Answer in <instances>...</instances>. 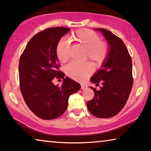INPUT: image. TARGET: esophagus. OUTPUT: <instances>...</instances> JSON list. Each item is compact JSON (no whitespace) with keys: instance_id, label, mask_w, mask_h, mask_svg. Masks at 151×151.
Masks as SVG:
<instances>
[{"instance_id":"34e87169","label":"esophagus","mask_w":151,"mask_h":151,"mask_svg":"<svg viewBox=\"0 0 151 151\" xmlns=\"http://www.w3.org/2000/svg\"><path fill=\"white\" fill-rule=\"evenodd\" d=\"M87 88H88V86H87L86 84H85V83L81 84V88L82 90H86Z\"/></svg>"}]
</instances>
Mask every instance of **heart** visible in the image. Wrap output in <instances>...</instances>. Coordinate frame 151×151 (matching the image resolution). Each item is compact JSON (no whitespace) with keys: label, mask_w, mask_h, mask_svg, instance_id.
<instances>
[{"label":"heart","mask_w":151,"mask_h":151,"mask_svg":"<svg viewBox=\"0 0 151 151\" xmlns=\"http://www.w3.org/2000/svg\"><path fill=\"white\" fill-rule=\"evenodd\" d=\"M71 41L79 44L86 51V57L93 64L99 66L107 58L109 46L105 42L101 41L99 35L88 29H80L70 36ZM56 52L61 62H65L70 58V46L66 40H62L57 44ZM70 77L76 81H83L92 73V68L88 63H78L73 61L65 68Z\"/></svg>","instance_id":"1"}]
</instances>
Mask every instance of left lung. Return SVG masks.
Masks as SVG:
<instances>
[{
	"label": "left lung",
	"instance_id": "1",
	"mask_svg": "<svg viewBox=\"0 0 151 151\" xmlns=\"http://www.w3.org/2000/svg\"><path fill=\"white\" fill-rule=\"evenodd\" d=\"M105 37L109 52L101 68L90 78L92 83L103 86L100 90L90 87L94 96L87 103L92 115L109 118L118 114L126 104L133 86L132 60L128 50L118 36L105 29H96Z\"/></svg>",
	"mask_w": 151,
	"mask_h": 151
}]
</instances>
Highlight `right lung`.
Here are the masks:
<instances>
[{
  "label": "right lung",
  "mask_w": 151,
  "mask_h": 151,
  "mask_svg": "<svg viewBox=\"0 0 151 151\" xmlns=\"http://www.w3.org/2000/svg\"><path fill=\"white\" fill-rule=\"evenodd\" d=\"M70 29L52 27L31 38L19 63L20 90L27 105L34 114L44 120L59 117L66 110L71 94L81 88L78 83L64 78L59 71L56 49L61 38ZM62 78V86H55L52 79Z\"/></svg>",
  "instance_id": "1"
}]
</instances>
